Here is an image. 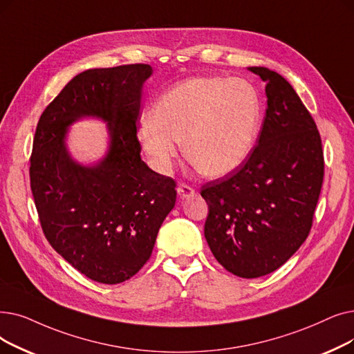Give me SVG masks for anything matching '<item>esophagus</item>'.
Here are the masks:
<instances>
[{"label":"esophagus","instance_id":"obj_1","mask_svg":"<svg viewBox=\"0 0 354 354\" xmlns=\"http://www.w3.org/2000/svg\"><path fill=\"white\" fill-rule=\"evenodd\" d=\"M176 191H178V195H179L182 199H185V198L192 196V195H194V192H195L189 185H187V183H179Z\"/></svg>","mask_w":354,"mask_h":354}]
</instances>
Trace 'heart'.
Segmentation results:
<instances>
[{
  "instance_id": "heart-1",
  "label": "heart",
  "mask_w": 354,
  "mask_h": 354,
  "mask_svg": "<svg viewBox=\"0 0 354 354\" xmlns=\"http://www.w3.org/2000/svg\"><path fill=\"white\" fill-rule=\"evenodd\" d=\"M262 121V100L244 80L192 78L160 97L139 130L151 165L169 174L183 143L185 158L207 176H225L253 151Z\"/></svg>"
}]
</instances>
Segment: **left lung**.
<instances>
[{
	"label": "left lung",
	"mask_w": 354,
	"mask_h": 354,
	"mask_svg": "<svg viewBox=\"0 0 354 354\" xmlns=\"http://www.w3.org/2000/svg\"><path fill=\"white\" fill-rule=\"evenodd\" d=\"M268 109L250 156L234 172L203 187L207 243L236 276L259 278L279 269L308 237L324 155L315 121L292 85L263 66Z\"/></svg>",
	"instance_id": "1"
}]
</instances>
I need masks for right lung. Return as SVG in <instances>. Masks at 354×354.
<instances>
[{"label": "right lung", "instance_id": "right-lung-1", "mask_svg": "<svg viewBox=\"0 0 354 354\" xmlns=\"http://www.w3.org/2000/svg\"><path fill=\"white\" fill-rule=\"evenodd\" d=\"M143 64L88 69L46 106L35 134L30 187L52 248L86 278L121 283L149 260L159 228L176 201V183L140 158L136 122ZM84 116L107 122L111 145L95 165L73 161L67 129Z\"/></svg>", "mask_w": 354, "mask_h": 354}]
</instances>
